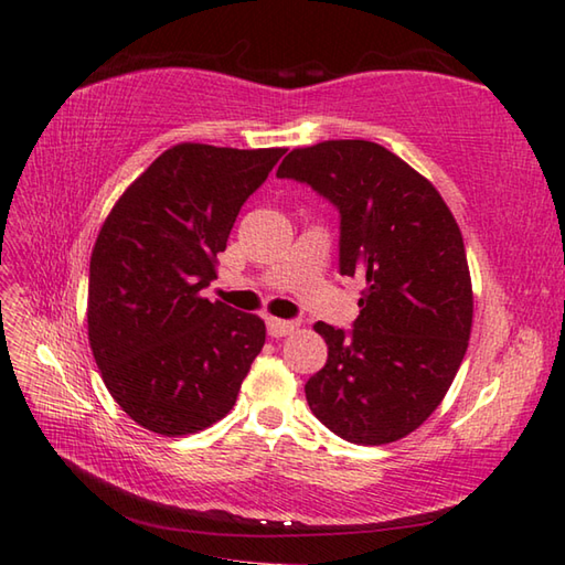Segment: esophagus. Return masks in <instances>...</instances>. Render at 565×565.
I'll use <instances>...</instances> for the list:
<instances>
[{"label":"esophagus","instance_id":"esophagus-1","mask_svg":"<svg viewBox=\"0 0 565 565\" xmlns=\"http://www.w3.org/2000/svg\"><path fill=\"white\" fill-rule=\"evenodd\" d=\"M294 330H298L296 320H281V318H267V332L271 338H286Z\"/></svg>","mask_w":565,"mask_h":565}]
</instances>
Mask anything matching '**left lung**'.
I'll use <instances>...</instances> for the list:
<instances>
[{"label": "left lung", "instance_id": "1", "mask_svg": "<svg viewBox=\"0 0 565 565\" xmlns=\"http://www.w3.org/2000/svg\"><path fill=\"white\" fill-rule=\"evenodd\" d=\"M276 177L340 211V274L364 281L352 330L316 322L328 362L306 383L310 411L352 444L403 439L437 411L471 334L459 225L423 174L371 140L291 150Z\"/></svg>", "mask_w": 565, "mask_h": 565}]
</instances>
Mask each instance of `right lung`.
Here are the masks:
<instances>
[{"label":"right lung","mask_w":565,"mask_h":565,"mask_svg":"<svg viewBox=\"0 0 565 565\" xmlns=\"http://www.w3.org/2000/svg\"><path fill=\"white\" fill-rule=\"evenodd\" d=\"M284 152L182 142L104 221L89 262V344L106 388L140 427L179 437L233 411L267 330L201 291L239 209Z\"/></svg>","instance_id":"obj_1"}]
</instances>
